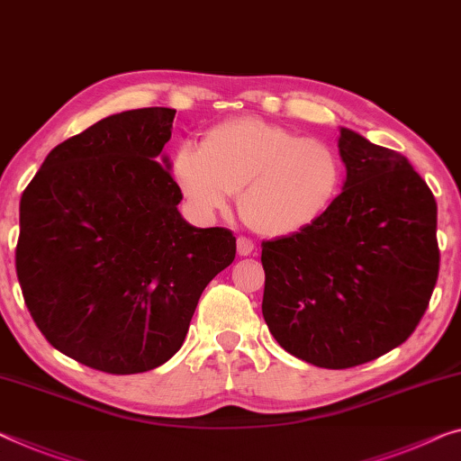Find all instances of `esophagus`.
<instances>
[{
    "label": "esophagus",
    "mask_w": 461,
    "mask_h": 461,
    "mask_svg": "<svg viewBox=\"0 0 461 461\" xmlns=\"http://www.w3.org/2000/svg\"><path fill=\"white\" fill-rule=\"evenodd\" d=\"M254 249H257V246H254L250 238H246V236L238 238V254H240V257H250Z\"/></svg>",
    "instance_id": "obj_1"
}]
</instances>
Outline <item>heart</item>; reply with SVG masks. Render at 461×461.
<instances>
[{"label":"heart","instance_id":"b5f03b06","mask_svg":"<svg viewBox=\"0 0 461 461\" xmlns=\"http://www.w3.org/2000/svg\"><path fill=\"white\" fill-rule=\"evenodd\" d=\"M169 171L198 215L225 211L240 192V217L269 238L314 228L346 186V161L333 142L250 115L211 126L201 149L184 144Z\"/></svg>","mask_w":461,"mask_h":461}]
</instances>
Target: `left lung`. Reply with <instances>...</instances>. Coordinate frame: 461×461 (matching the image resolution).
<instances>
[{
	"label": "left lung",
	"instance_id": "1",
	"mask_svg": "<svg viewBox=\"0 0 461 461\" xmlns=\"http://www.w3.org/2000/svg\"><path fill=\"white\" fill-rule=\"evenodd\" d=\"M348 177L314 228L263 242V317L285 352L352 368L402 346L438 277L437 203L397 150L341 128Z\"/></svg>",
	"mask_w": 461,
	"mask_h": 461
}]
</instances>
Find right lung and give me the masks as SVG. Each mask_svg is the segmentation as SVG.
I'll list each match as a JSON object with an SVG mask.
<instances>
[{"instance_id":"right-lung-1","label":"right lung","mask_w":461,"mask_h":461,"mask_svg":"<svg viewBox=\"0 0 461 461\" xmlns=\"http://www.w3.org/2000/svg\"><path fill=\"white\" fill-rule=\"evenodd\" d=\"M176 109L142 107L58 144L20 198L16 273L39 331L109 375L161 366L198 298L236 258L225 228L198 230L159 163Z\"/></svg>"}]
</instances>
